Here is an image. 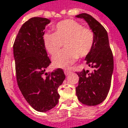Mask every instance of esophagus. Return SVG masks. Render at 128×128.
<instances>
[{"label":"esophagus","mask_w":128,"mask_h":128,"mask_svg":"<svg viewBox=\"0 0 128 128\" xmlns=\"http://www.w3.org/2000/svg\"><path fill=\"white\" fill-rule=\"evenodd\" d=\"M64 72H65V74H66V76H68V75H69V74L71 73V71H70V70H65Z\"/></svg>","instance_id":"34e87169"}]
</instances>
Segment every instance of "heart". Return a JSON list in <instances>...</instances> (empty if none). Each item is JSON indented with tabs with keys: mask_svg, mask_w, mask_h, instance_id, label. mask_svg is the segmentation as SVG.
Wrapping results in <instances>:
<instances>
[{
	"mask_svg": "<svg viewBox=\"0 0 128 128\" xmlns=\"http://www.w3.org/2000/svg\"><path fill=\"white\" fill-rule=\"evenodd\" d=\"M54 32L43 34L44 46L51 55L60 50L63 43L66 50L55 56L53 65L58 68H66L79 58L88 55L96 43L95 32L90 28L74 20L60 21L54 26Z\"/></svg>",
	"mask_w": 128,
	"mask_h": 128,
	"instance_id": "1",
	"label": "heart"
}]
</instances>
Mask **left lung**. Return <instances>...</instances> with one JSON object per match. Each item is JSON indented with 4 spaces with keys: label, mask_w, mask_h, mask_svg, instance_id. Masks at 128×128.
I'll return each instance as SVG.
<instances>
[{
    "label": "left lung",
    "mask_w": 128,
    "mask_h": 128,
    "mask_svg": "<svg viewBox=\"0 0 128 128\" xmlns=\"http://www.w3.org/2000/svg\"><path fill=\"white\" fill-rule=\"evenodd\" d=\"M88 23L96 35V43L91 52L86 56V63L93 68L92 72L83 69L76 72L79 77L76 92L78 100L87 106L102 103L108 96L114 70V58L109 46L107 31L91 15L83 13L76 16Z\"/></svg>",
    "instance_id": "left-lung-1"
}]
</instances>
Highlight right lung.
I'll return each mask as SVG.
<instances>
[{
    "label": "right lung",
    "instance_id": "obj_1",
    "mask_svg": "<svg viewBox=\"0 0 128 128\" xmlns=\"http://www.w3.org/2000/svg\"><path fill=\"white\" fill-rule=\"evenodd\" d=\"M50 22L46 18H30L20 29L13 45L18 87L27 102L41 112L50 110L58 104V89L66 78L62 68L45 72L51 60L42 36Z\"/></svg>",
    "mask_w": 128,
    "mask_h": 128
}]
</instances>
